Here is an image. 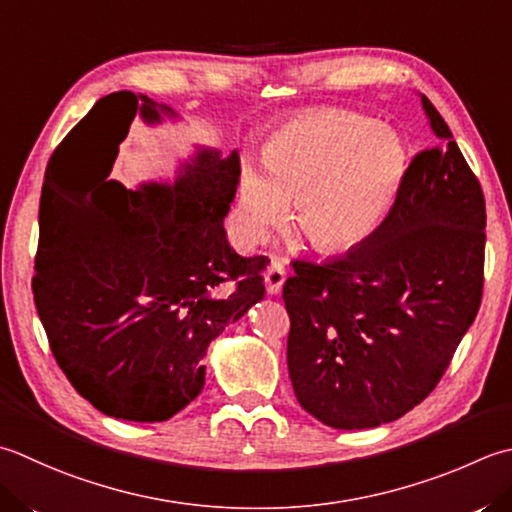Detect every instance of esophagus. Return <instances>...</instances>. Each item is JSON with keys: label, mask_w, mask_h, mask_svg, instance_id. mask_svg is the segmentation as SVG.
I'll use <instances>...</instances> for the list:
<instances>
[{"label": "esophagus", "mask_w": 512, "mask_h": 512, "mask_svg": "<svg viewBox=\"0 0 512 512\" xmlns=\"http://www.w3.org/2000/svg\"><path fill=\"white\" fill-rule=\"evenodd\" d=\"M286 282V270L284 266L279 262H273L264 273V284H266V290L268 295H279L282 293V286Z\"/></svg>", "instance_id": "34e87169"}]
</instances>
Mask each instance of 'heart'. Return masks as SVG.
Masks as SVG:
<instances>
[{"label":"heart","instance_id":"1","mask_svg":"<svg viewBox=\"0 0 512 512\" xmlns=\"http://www.w3.org/2000/svg\"><path fill=\"white\" fill-rule=\"evenodd\" d=\"M264 164L244 162L237 188V235L255 244L295 219L319 250L368 242L393 210L408 170L395 130L350 110H319L277 128Z\"/></svg>","mask_w":512,"mask_h":512}]
</instances>
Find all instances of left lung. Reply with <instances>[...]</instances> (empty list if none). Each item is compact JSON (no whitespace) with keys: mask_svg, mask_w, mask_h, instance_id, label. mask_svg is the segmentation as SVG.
Returning <instances> with one entry per match:
<instances>
[{"mask_svg":"<svg viewBox=\"0 0 512 512\" xmlns=\"http://www.w3.org/2000/svg\"><path fill=\"white\" fill-rule=\"evenodd\" d=\"M419 99L437 146L410 162L386 222L333 262H295L284 284L290 382L330 428H375L424 402L482 304V186Z\"/></svg>","mask_w":512,"mask_h":512,"instance_id":"8db88e82","label":"left lung"}]
</instances>
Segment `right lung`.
Returning <instances> with one entry per match:
<instances>
[{"mask_svg":"<svg viewBox=\"0 0 512 512\" xmlns=\"http://www.w3.org/2000/svg\"><path fill=\"white\" fill-rule=\"evenodd\" d=\"M175 122L130 90L93 106L50 157L39 202L33 293L68 382L104 415L166 422L202 393V359L262 302L264 257L228 244L239 153L195 146L173 179H110L133 119ZM235 281L236 286L229 284Z\"/></svg>","mask_w":512,"mask_h":512,"instance_id":"right-lung-1","label":"right lung"}]
</instances>
